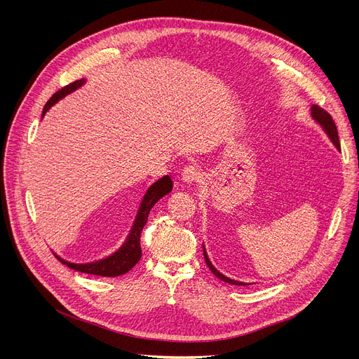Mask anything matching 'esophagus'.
<instances>
[{
  "label": "esophagus",
  "mask_w": 359,
  "mask_h": 359,
  "mask_svg": "<svg viewBox=\"0 0 359 359\" xmlns=\"http://www.w3.org/2000/svg\"><path fill=\"white\" fill-rule=\"evenodd\" d=\"M201 179V172L195 167V165H187L183 168L182 172V180L187 184L196 183Z\"/></svg>",
  "instance_id": "1"
}]
</instances>
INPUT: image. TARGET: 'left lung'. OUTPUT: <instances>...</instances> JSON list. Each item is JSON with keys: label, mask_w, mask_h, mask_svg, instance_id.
<instances>
[{"label": "left lung", "mask_w": 359, "mask_h": 359, "mask_svg": "<svg viewBox=\"0 0 359 359\" xmlns=\"http://www.w3.org/2000/svg\"><path fill=\"white\" fill-rule=\"evenodd\" d=\"M310 111H311V119H313L320 128L323 129V132L327 135V138L332 141V144L336 147V149L341 151V144H339V137H337V129H336V125H334L332 116L329 115V113H327L326 110H323L322 107H318V106H316V104H311ZM202 249H203V257H205L206 265H208L210 271H211L218 279H221V280H224V282H227V284H231V285H249V284H246V282H240V280H236V279H231V278H229V276L222 275V273L212 265V263H211L210 256H208V253H206L205 244H202Z\"/></svg>", "instance_id": "8db88e82"}]
</instances>
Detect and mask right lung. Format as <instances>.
<instances>
[{
  "label": "right lung",
  "instance_id": "right-lung-1",
  "mask_svg": "<svg viewBox=\"0 0 359 359\" xmlns=\"http://www.w3.org/2000/svg\"><path fill=\"white\" fill-rule=\"evenodd\" d=\"M86 84V80H77L71 84H68L67 87L61 88L60 91H56L53 96L48 100V103L43 107L42 111V118L46 115V111L55 104L58 103L60 100H62L64 97H67L68 94L74 93L75 90L81 88ZM173 189V180L170 179L168 176H164L161 179H158L157 182H154L148 187V191L145 192L141 205L138 208L137 217L134 219V224H132V229L126 237V240L123 241L122 246L113 252L111 255H109L104 259L96 260V262H90V263H72L68 260H64L61 256H58L56 253L55 257L58 259L64 265H67L68 268L74 269V271H79L83 273H90V275H99V276H121L126 272H129L132 268H134L137 263L141 259V231L145 227L147 219H148V214L149 211L153 210V206L165 195H168Z\"/></svg>",
  "mask_w": 359,
  "mask_h": 359
}]
</instances>
